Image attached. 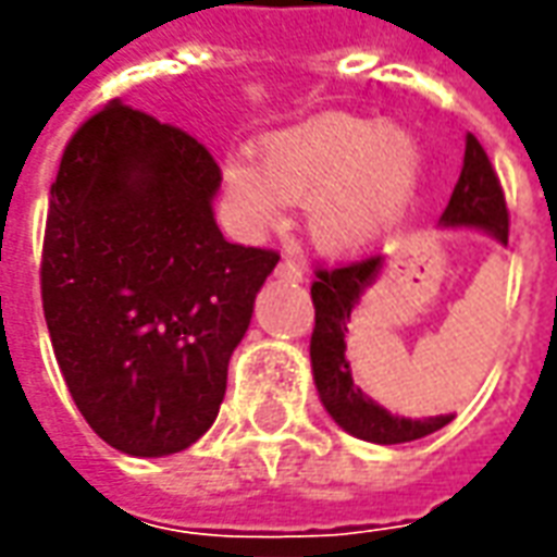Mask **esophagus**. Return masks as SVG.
<instances>
[{
    "instance_id": "obj_1",
    "label": "esophagus",
    "mask_w": 557,
    "mask_h": 557,
    "mask_svg": "<svg viewBox=\"0 0 557 557\" xmlns=\"http://www.w3.org/2000/svg\"><path fill=\"white\" fill-rule=\"evenodd\" d=\"M274 274H277L280 280H292V283H301V280H304L301 265H295L292 259H283V262H280L277 271H274Z\"/></svg>"
}]
</instances>
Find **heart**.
<instances>
[{
    "mask_svg": "<svg viewBox=\"0 0 557 557\" xmlns=\"http://www.w3.org/2000/svg\"><path fill=\"white\" fill-rule=\"evenodd\" d=\"M423 151L406 127L361 115H315L259 143V160L220 163L223 202L250 235L274 230L286 202H304V223L327 253H361L409 218Z\"/></svg>",
    "mask_w": 557,
    "mask_h": 557,
    "instance_id": "heart-1",
    "label": "heart"
}]
</instances>
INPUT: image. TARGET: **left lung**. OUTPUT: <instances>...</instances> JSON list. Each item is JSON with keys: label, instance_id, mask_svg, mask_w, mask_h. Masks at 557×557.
Here are the masks:
<instances>
[{"label": "left lung", "instance_id": "8db88e82", "mask_svg": "<svg viewBox=\"0 0 557 557\" xmlns=\"http://www.w3.org/2000/svg\"><path fill=\"white\" fill-rule=\"evenodd\" d=\"M438 226L444 230H478L507 247V206L502 184L492 172V163L478 139L466 137L462 172L454 187V196L444 208ZM385 268L382 256L363 259L355 265L319 271L310 295L315 307V327L310 339V363L313 382L325 411L337 426L370 444H406L418 442L430 432L447 426L454 414L435 418H399L367 397L351 379V363L346 358V337L355 307L361 304L367 289L373 286Z\"/></svg>", "mask_w": 557, "mask_h": 557}]
</instances>
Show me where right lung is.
<instances>
[{"label": "right lung", "mask_w": 557, "mask_h": 557, "mask_svg": "<svg viewBox=\"0 0 557 557\" xmlns=\"http://www.w3.org/2000/svg\"><path fill=\"white\" fill-rule=\"evenodd\" d=\"M220 170L182 127L110 101L67 143L50 187L41 298L79 414L127 456L202 438L232 351L280 256L230 244Z\"/></svg>", "instance_id": "1"}]
</instances>
